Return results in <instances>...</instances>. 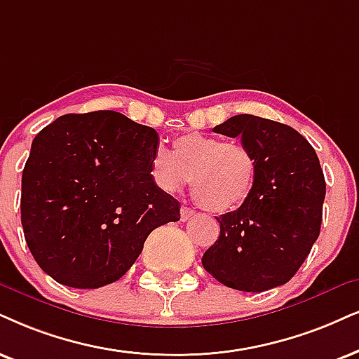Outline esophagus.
Segmentation results:
<instances>
[{"instance_id": "obj_1", "label": "esophagus", "mask_w": 359, "mask_h": 359, "mask_svg": "<svg viewBox=\"0 0 359 359\" xmlns=\"http://www.w3.org/2000/svg\"><path fill=\"white\" fill-rule=\"evenodd\" d=\"M194 217H195V210H192V208H189V207L180 208V219H182V222L192 220Z\"/></svg>"}]
</instances>
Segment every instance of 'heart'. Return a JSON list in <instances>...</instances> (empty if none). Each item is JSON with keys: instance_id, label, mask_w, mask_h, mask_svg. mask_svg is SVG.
Listing matches in <instances>:
<instances>
[{"instance_id": "obj_1", "label": "heart", "mask_w": 359, "mask_h": 359, "mask_svg": "<svg viewBox=\"0 0 359 359\" xmlns=\"http://www.w3.org/2000/svg\"><path fill=\"white\" fill-rule=\"evenodd\" d=\"M257 158L242 142H224L215 135L190 133L172 142V152L157 147L151 158L154 184L167 194L190 182L207 210H237L248 201L257 180Z\"/></svg>"}]
</instances>
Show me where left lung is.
I'll list each match as a JSON object with an SVG mask.
<instances>
[{
    "label": "left lung",
    "instance_id": "1",
    "mask_svg": "<svg viewBox=\"0 0 359 359\" xmlns=\"http://www.w3.org/2000/svg\"><path fill=\"white\" fill-rule=\"evenodd\" d=\"M213 133L240 137L258 170L248 201L215 217L220 237L203 253V269L240 292L285 285L320 235L326 184L318 156L290 126L258 116H233Z\"/></svg>",
    "mask_w": 359,
    "mask_h": 359
}]
</instances>
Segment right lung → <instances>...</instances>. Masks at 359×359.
I'll list each match as a JSON object with an SVG mask.
<instances>
[{"mask_svg": "<svg viewBox=\"0 0 359 359\" xmlns=\"http://www.w3.org/2000/svg\"><path fill=\"white\" fill-rule=\"evenodd\" d=\"M158 135L116 111L66 114L31 144L21 224L41 270L71 288L119 280L180 203L154 184Z\"/></svg>", "mask_w": 359, "mask_h": 359, "instance_id": "right-lung-1", "label": "right lung"}]
</instances>
